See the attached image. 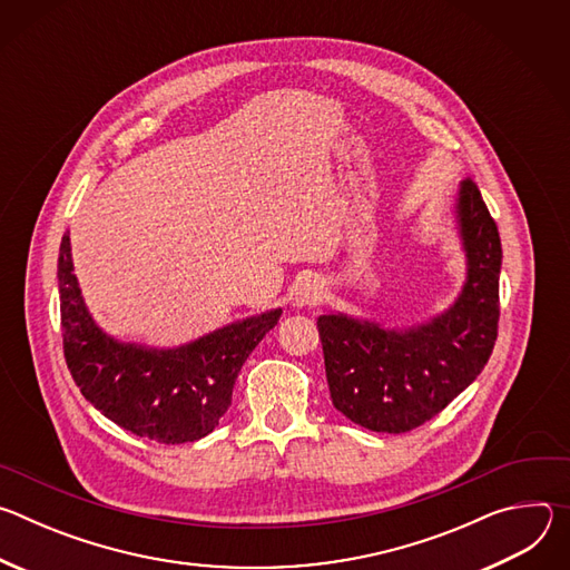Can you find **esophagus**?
Returning <instances> with one entry per match:
<instances>
[{
	"instance_id": "esophagus-1",
	"label": "esophagus",
	"mask_w": 570,
	"mask_h": 570,
	"mask_svg": "<svg viewBox=\"0 0 570 570\" xmlns=\"http://www.w3.org/2000/svg\"><path fill=\"white\" fill-rule=\"evenodd\" d=\"M324 297V282L320 277H306L295 286L293 302L295 306H308V304H320Z\"/></svg>"
}]
</instances>
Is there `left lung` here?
Instances as JSON below:
<instances>
[{"mask_svg":"<svg viewBox=\"0 0 570 570\" xmlns=\"http://www.w3.org/2000/svg\"><path fill=\"white\" fill-rule=\"evenodd\" d=\"M469 259L455 304L420 327L394 332L347 315H320L324 370L336 411L376 433H409L438 413L482 372L499 336L501 236L478 185L458 198Z\"/></svg>","mask_w":570,"mask_h":570,"instance_id":"1","label":"left lung"}]
</instances>
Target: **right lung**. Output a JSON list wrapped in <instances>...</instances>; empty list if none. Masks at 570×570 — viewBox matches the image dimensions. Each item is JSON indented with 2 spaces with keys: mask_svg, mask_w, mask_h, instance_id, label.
Segmentation results:
<instances>
[{
  "mask_svg": "<svg viewBox=\"0 0 570 570\" xmlns=\"http://www.w3.org/2000/svg\"><path fill=\"white\" fill-rule=\"evenodd\" d=\"M71 271L69 234H65L58 291L62 352L73 383L117 426L159 444L194 442L218 426L232 405L243 363L282 315L277 308L185 347L155 352L106 336L92 322Z\"/></svg>",
  "mask_w": 570,
  "mask_h": 570,
  "instance_id": "add662e5",
  "label": "right lung"
}]
</instances>
